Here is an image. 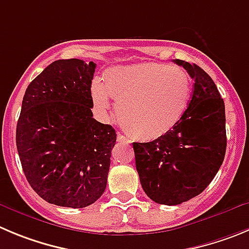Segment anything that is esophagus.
<instances>
[{
  "label": "esophagus",
  "instance_id": "34e87169",
  "mask_svg": "<svg viewBox=\"0 0 249 249\" xmlns=\"http://www.w3.org/2000/svg\"><path fill=\"white\" fill-rule=\"evenodd\" d=\"M118 141H119V142H126V143H130L131 142V141L129 140V139H126L125 138L124 135H123V134H120V132H118Z\"/></svg>",
  "mask_w": 249,
  "mask_h": 249
}]
</instances>
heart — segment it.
<instances>
[{
    "label": "heart",
    "instance_id": "1",
    "mask_svg": "<svg viewBox=\"0 0 249 249\" xmlns=\"http://www.w3.org/2000/svg\"><path fill=\"white\" fill-rule=\"evenodd\" d=\"M192 81L184 69L162 62L111 67L103 83L92 86L97 108L107 111L109 97L118 103L125 131L141 141L159 140L173 130L188 108Z\"/></svg>",
    "mask_w": 249,
    "mask_h": 249
}]
</instances>
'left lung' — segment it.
<instances>
[{
    "label": "left lung",
    "instance_id": "obj_1",
    "mask_svg": "<svg viewBox=\"0 0 249 249\" xmlns=\"http://www.w3.org/2000/svg\"><path fill=\"white\" fill-rule=\"evenodd\" d=\"M174 62L194 80L184 115L163 138L132 142L141 187L151 200L163 205L200 194L219 172L227 142L225 103L213 78L198 65Z\"/></svg>",
    "mask_w": 249,
    "mask_h": 249
}]
</instances>
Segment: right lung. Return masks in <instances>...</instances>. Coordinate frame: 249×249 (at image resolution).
<instances>
[{
  "instance_id": "obj_1",
  "label": "right lung",
  "mask_w": 249,
  "mask_h": 249,
  "mask_svg": "<svg viewBox=\"0 0 249 249\" xmlns=\"http://www.w3.org/2000/svg\"><path fill=\"white\" fill-rule=\"evenodd\" d=\"M96 64L57 60L28 86L16 131L28 183L48 203L80 209L98 200L107 187L113 126L93 118Z\"/></svg>"
}]
</instances>
